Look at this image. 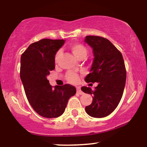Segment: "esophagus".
<instances>
[{
  "label": "esophagus",
  "mask_w": 147,
  "mask_h": 147,
  "mask_svg": "<svg viewBox=\"0 0 147 147\" xmlns=\"http://www.w3.org/2000/svg\"><path fill=\"white\" fill-rule=\"evenodd\" d=\"M77 93L80 94V95H82V94H83V92L81 91V88L79 87H77Z\"/></svg>",
  "instance_id": "34e87169"
}]
</instances>
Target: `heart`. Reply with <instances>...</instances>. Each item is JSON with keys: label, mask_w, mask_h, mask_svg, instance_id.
<instances>
[{"label": "heart", "mask_w": 147, "mask_h": 147, "mask_svg": "<svg viewBox=\"0 0 147 147\" xmlns=\"http://www.w3.org/2000/svg\"><path fill=\"white\" fill-rule=\"evenodd\" d=\"M70 49L71 50L74 55L77 58H79V59L81 58L85 57L87 52V50L86 48V47L84 45L81 44H78V43L72 44L70 46ZM61 55L62 51L60 50H58L55 54V56H54V62H55V63H58ZM66 79L69 83H77L79 81V75L75 72L70 71L66 74Z\"/></svg>", "instance_id": "1"}]
</instances>
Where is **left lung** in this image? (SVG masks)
I'll use <instances>...</instances> for the list:
<instances>
[{"mask_svg": "<svg viewBox=\"0 0 147 147\" xmlns=\"http://www.w3.org/2000/svg\"><path fill=\"white\" fill-rule=\"evenodd\" d=\"M85 42L93 48L94 59L87 83H98L92 90L82 87L84 93L93 96L91 104L85 107L88 115L103 118L110 114L122 99L126 80V70L121 52L110 41L100 36H86Z\"/></svg>", "mask_w": 147, "mask_h": 147, "instance_id": "8db88e82", "label": "left lung"}]
</instances>
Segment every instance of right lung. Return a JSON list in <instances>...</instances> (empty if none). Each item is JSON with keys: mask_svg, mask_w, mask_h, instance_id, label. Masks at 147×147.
I'll use <instances>...</instances> for the list:
<instances>
[{"mask_svg": "<svg viewBox=\"0 0 147 147\" xmlns=\"http://www.w3.org/2000/svg\"><path fill=\"white\" fill-rule=\"evenodd\" d=\"M64 43V40L43 39L29 45L21 57L20 77L27 100L44 118L61 116L68 99L76 93L74 86L65 84L53 88L47 79L55 68V54Z\"/></svg>", "mask_w": 147, "mask_h": 147, "instance_id": "add662e5", "label": "right lung"}]
</instances>
